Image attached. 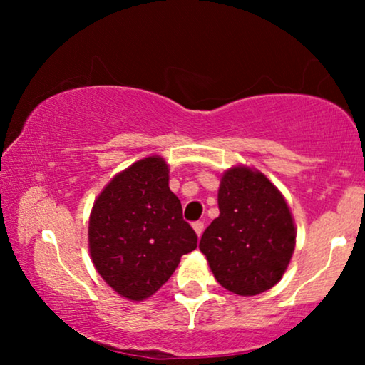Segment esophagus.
<instances>
[{
	"label": "esophagus",
	"instance_id": "obj_1",
	"mask_svg": "<svg viewBox=\"0 0 365 365\" xmlns=\"http://www.w3.org/2000/svg\"><path fill=\"white\" fill-rule=\"evenodd\" d=\"M192 229H194V232L197 234V237H201V234L204 232V222L196 221V222L192 224Z\"/></svg>",
	"mask_w": 365,
	"mask_h": 365
}]
</instances>
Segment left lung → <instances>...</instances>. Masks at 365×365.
Instances as JSON below:
<instances>
[{
  "label": "left lung",
  "mask_w": 365,
  "mask_h": 365,
  "mask_svg": "<svg viewBox=\"0 0 365 365\" xmlns=\"http://www.w3.org/2000/svg\"><path fill=\"white\" fill-rule=\"evenodd\" d=\"M219 217L199 249L216 281L239 296H257L281 281L296 247V224L282 192L256 168H229L217 191Z\"/></svg>",
  "instance_id": "1"
}]
</instances>
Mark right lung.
Listing matches in <instances>:
<instances>
[{
  "instance_id": "1",
  "label": "right lung",
  "mask_w": 365,
  "mask_h": 365,
  "mask_svg": "<svg viewBox=\"0 0 365 365\" xmlns=\"http://www.w3.org/2000/svg\"><path fill=\"white\" fill-rule=\"evenodd\" d=\"M88 246L104 282L134 302L159 291L197 247L164 158L139 159L104 186L89 214Z\"/></svg>"
}]
</instances>
